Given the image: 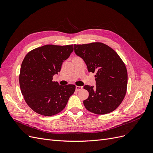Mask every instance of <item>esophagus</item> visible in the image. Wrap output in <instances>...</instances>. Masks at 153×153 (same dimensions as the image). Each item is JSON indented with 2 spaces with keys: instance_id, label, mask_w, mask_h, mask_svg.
<instances>
[{
  "instance_id": "1",
  "label": "esophagus",
  "mask_w": 153,
  "mask_h": 153,
  "mask_svg": "<svg viewBox=\"0 0 153 153\" xmlns=\"http://www.w3.org/2000/svg\"><path fill=\"white\" fill-rule=\"evenodd\" d=\"M83 89V87L82 86H76V91H79Z\"/></svg>"
}]
</instances>
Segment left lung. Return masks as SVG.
I'll use <instances>...</instances> for the list:
<instances>
[{
  "mask_svg": "<svg viewBox=\"0 0 153 153\" xmlns=\"http://www.w3.org/2000/svg\"><path fill=\"white\" fill-rule=\"evenodd\" d=\"M74 51L84 60L88 71L96 73V87H84L89 92L84 101L85 108L98 115L113 112L126 93L128 73L123 60L112 48L100 42L74 45Z\"/></svg>",
  "mask_w": 153,
  "mask_h": 153,
  "instance_id": "8db88e82",
  "label": "left lung"
}]
</instances>
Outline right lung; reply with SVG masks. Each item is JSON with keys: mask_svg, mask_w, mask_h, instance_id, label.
Returning <instances> with one entry per match:
<instances>
[{"mask_svg": "<svg viewBox=\"0 0 153 153\" xmlns=\"http://www.w3.org/2000/svg\"><path fill=\"white\" fill-rule=\"evenodd\" d=\"M73 51V45H46L25 55L20 68V86L26 103L35 112L52 116L65 108L76 86L60 85L52 80Z\"/></svg>", "mask_w": 153, "mask_h": 153, "instance_id": "add662e5", "label": "right lung"}]
</instances>
